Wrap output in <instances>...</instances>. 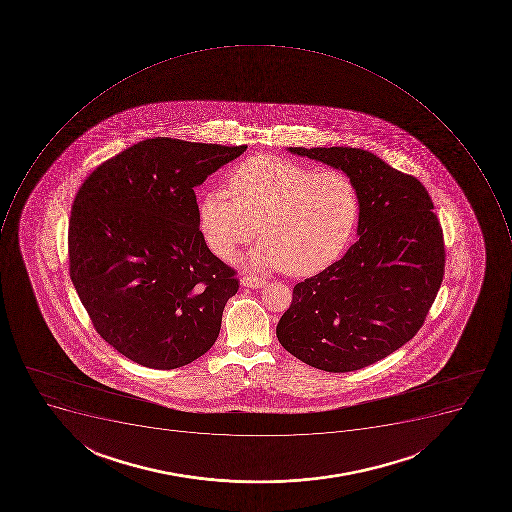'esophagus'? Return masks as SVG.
<instances>
[{
	"mask_svg": "<svg viewBox=\"0 0 512 512\" xmlns=\"http://www.w3.org/2000/svg\"><path fill=\"white\" fill-rule=\"evenodd\" d=\"M240 282H242V285L246 286V288H262V286L266 285L264 278L253 277V275H243Z\"/></svg>",
	"mask_w": 512,
	"mask_h": 512,
	"instance_id": "esophagus-1",
	"label": "esophagus"
}]
</instances>
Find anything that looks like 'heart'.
<instances>
[{
	"instance_id": "1",
	"label": "heart",
	"mask_w": 512,
	"mask_h": 512,
	"mask_svg": "<svg viewBox=\"0 0 512 512\" xmlns=\"http://www.w3.org/2000/svg\"><path fill=\"white\" fill-rule=\"evenodd\" d=\"M357 186L339 169L299 165L269 153L232 169L226 190L198 200V229L214 256L229 261L238 246L264 235L250 256L254 269L306 277L333 264L354 238Z\"/></svg>"
}]
</instances>
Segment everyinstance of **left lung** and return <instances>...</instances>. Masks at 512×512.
Segmentation results:
<instances>
[{"instance_id":"1","label":"left lung","mask_w":512,"mask_h":512,"mask_svg":"<svg viewBox=\"0 0 512 512\" xmlns=\"http://www.w3.org/2000/svg\"><path fill=\"white\" fill-rule=\"evenodd\" d=\"M341 169L360 195L359 240L293 288L277 338L296 359L346 373L384 359L426 320L445 272V245L423 184L371 152L290 147Z\"/></svg>"}]
</instances>
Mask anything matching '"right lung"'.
I'll list each match as a JSON object with an SVG mask.
<instances>
[{"mask_svg":"<svg viewBox=\"0 0 512 512\" xmlns=\"http://www.w3.org/2000/svg\"><path fill=\"white\" fill-rule=\"evenodd\" d=\"M245 150L145 139L97 166L73 200V286L97 333L142 367H184L218 339L240 282L206 246L194 190Z\"/></svg>","mask_w":512,"mask_h":512,"instance_id":"add662e5","label":"right lung"}]
</instances>
